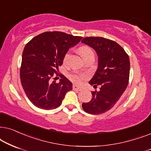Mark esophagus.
I'll list each match as a JSON object with an SVG mask.
<instances>
[{
	"mask_svg": "<svg viewBox=\"0 0 151 151\" xmlns=\"http://www.w3.org/2000/svg\"><path fill=\"white\" fill-rule=\"evenodd\" d=\"M72 88H73L74 90H77V91H81L82 90V88L81 86H77L76 85H73L72 86Z\"/></svg>",
	"mask_w": 151,
	"mask_h": 151,
	"instance_id": "obj_1",
	"label": "esophagus"
}]
</instances>
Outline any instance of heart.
I'll return each mask as SVG.
<instances>
[{
	"label": "heart",
	"instance_id": "1",
	"mask_svg": "<svg viewBox=\"0 0 151 151\" xmlns=\"http://www.w3.org/2000/svg\"><path fill=\"white\" fill-rule=\"evenodd\" d=\"M79 51L81 54L82 57L85 60L88 59V58L93 57H94V53L93 50L92 49L91 47H89V46H81V47H79ZM70 57H71V51L69 50L63 56V63L67 64L70 61ZM84 77V74L79 73V72H72V73H70L69 74V78L72 81L74 82H76V83H80L82 80H83Z\"/></svg>",
	"mask_w": 151,
	"mask_h": 151
}]
</instances>
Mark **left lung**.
<instances>
[{
  "label": "left lung",
  "mask_w": 151,
  "mask_h": 151,
  "mask_svg": "<svg viewBox=\"0 0 151 151\" xmlns=\"http://www.w3.org/2000/svg\"><path fill=\"white\" fill-rule=\"evenodd\" d=\"M82 43L90 46L98 55V69L89 83L99 91H92V98L82 104L84 111L99 114L111 109L127 88L130 74L128 54L115 41L103 37H85Z\"/></svg>",
  "instance_id": "8db88e82"
}]
</instances>
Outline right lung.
Masks as SVG:
<instances>
[{
    "label": "right lung",
    "instance_id": "obj_1",
    "mask_svg": "<svg viewBox=\"0 0 151 151\" xmlns=\"http://www.w3.org/2000/svg\"><path fill=\"white\" fill-rule=\"evenodd\" d=\"M83 37L62 32H45L26 44L22 56L20 78L26 95L37 107L44 110L60 106L72 83L57 72L63 64V56ZM56 76L59 83L52 82Z\"/></svg>",
    "mask_w": 151,
    "mask_h": 151
}]
</instances>
